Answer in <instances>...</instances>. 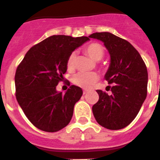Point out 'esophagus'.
Segmentation results:
<instances>
[{
	"label": "esophagus",
	"instance_id": "34e87169",
	"mask_svg": "<svg viewBox=\"0 0 160 160\" xmlns=\"http://www.w3.org/2000/svg\"><path fill=\"white\" fill-rule=\"evenodd\" d=\"M88 93V90H86V89H84V91H83V93H84V94H85V93Z\"/></svg>",
	"mask_w": 160,
	"mask_h": 160
}]
</instances>
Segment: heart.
<instances>
[{
	"instance_id": "obj_1",
	"label": "heart",
	"mask_w": 160,
	"mask_h": 160,
	"mask_svg": "<svg viewBox=\"0 0 160 160\" xmlns=\"http://www.w3.org/2000/svg\"><path fill=\"white\" fill-rule=\"evenodd\" d=\"M85 52L93 60V61H100L104 55V49L102 45L98 43H91L85 48ZM76 52H71L69 55L67 62V67L69 71L73 70L76 63ZM98 80V74L95 72H79L76 74L73 77L74 84L78 86L84 88V89H89L93 85L94 83Z\"/></svg>"
}]
</instances>
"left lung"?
<instances>
[{"label": "left lung", "mask_w": 160, "mask_h": 160, "mask_svg": "<svg viewBox=\"0 0 160 160\" xmlns=\"http://www.w3.org/2000/svg\"><path fill=\"white\" fill-rule=\"evenodd\" d=\"M108 51L110 64L104 79L113 84L112 94L97 90L99 99L92 108L97 122L109 130L122 129L134 120L147 95L148 72L140 53L127 40L108 32L94 33Z\"/></svg>", "instance_id": "left-lung-1"}]
</instances>
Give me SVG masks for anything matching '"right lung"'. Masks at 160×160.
<instances>
[{
	"label": "right lung",
	"mask_w": 160,
	"mask_h": 160,
	"mask_svg": "<svg viewBox=\"0 0 160 160\" xmlns=\"http://www.w3.org/2000/svg\"><path fill=\"white\" fill-rule=\"evenodd\" d=\"M89 40L84 36H50L32 47L17 67L16 99L25 116L38 129L56 132L71 122L82 89L71 85L62 93L57 90V85L64 79L69 55Z\"/></svg>",
	"instance_id": "obj_1"
}]
</instances>
